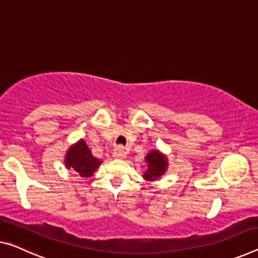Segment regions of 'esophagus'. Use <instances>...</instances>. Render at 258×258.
Returning <instances> with one entry per match:
<instances>
[{
    "mask_svg": "<svg viewBox=\"0 0 258 258\" xmlns=\"http://www.w3.org/2000/svg\"><path fill=\"white\" fill-rule=\"evenodd\" d=\"M125 155H126V151H125L124 147H122V146L117 147V148L113 150V157H116V158H118V159L124 158Z\"/></svg>",
    "mask_w": 258,
    "mask_h": 258,
    "instance_id": "obj_1",
    "label": "esophagus"
}]
</instances>
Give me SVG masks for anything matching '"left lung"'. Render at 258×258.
Listing matches in <instances>:
<instances>
[{
	"label": "left lung",
	"instance_id": "obj_1",
	"mask_svg": "<svg viewBox=\"0 0 258 258\" xmlns=\"http://www.w3.org/2000/svg\"><path fill=\"white\" fill-rule=\"evenodd\" d=\"M146 161L148 162V169H147L144 177L147 180H155L166 171V158L159 155L156 150L147 155Z\"/></svg>",
	"mask_w": 258,
	"mask_h": 258
}]
</instances>
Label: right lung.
<instances>
[{
    "mask_svg": "<svg viewBox=\"0 0 258 258\" xmlns=\"http://www.w3.org/2000/svg\"><path fill=\"white\" fill-rule=\"evenodd\" d=\"M65 164H67L68 169L72 167L76 172L80 174V177L88 178L101 164V161L94 157L86 142L80 140L77 145L69 149Z\"/></svg>",
    "mask_w": 258,
    "mask_h": 258,
    "instance_id": "right-lung-1",
    "label": "right lung"
}]
</instances>
